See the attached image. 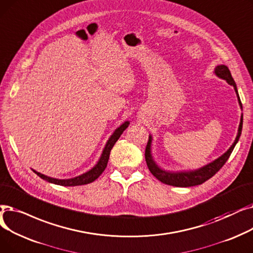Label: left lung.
I'll return each mask as SVG.
<instances>
[{"mask_svg":"<svg viewBox=\"0 0 253 253\" xmlns=\"http://www.w3.org/2000/svg\"><path fill=\"white\" fill-rule=\"evenodd\" d=\"M215 75L225 80L230 85L234 86L235 91L237 93L238 97V101H239V105L240 107L242 108V103L241 100H240L239 93H238V89H237V85L236 83L232 77V74L228 68L224 65H220L217 66L214 70ZM242 126H243V115L241 116V120H240V125H239V128H238V134L237 137L235 139V142L233 143V145L227 149L226 152H224L221 156H219L218 159H216L215 161H213L212 163L204 166L198 170H194V171H180V172H169V171H165L163 169L155 164V162L153 161L152 154H151V143H152V137L149 136V140L147 143V146L145 149V160H146V164L149 171L151 172V174L158 178L161 182L168 184V185H172V186H178V187H189V186H195V185H200L202 183H204L205 181H207L208 179H210L212 176H214L216 173H217L222 166L225 164V162L230 158L231 153L233 152L236 144L239 141L240 136H241V131H242Z\"/></svg>","mask_w":253,"mask_h":253,"instance_id":"8db88e82","label":"left lung"}]
</instances>
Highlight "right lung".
Masks as SVG:
<instances>
[{"instance_id": "1", "label": "right lung", "mask_w": 253, "mask_h": 253, "mask_svg": "<svg viewBox=\"0 0 253 253\" xmlns=\"http://www.w3.org/2000/svg\"><path fill=\"white\" fill-rule=\"evenodd\" d=\"M129 123L126 122L124 123L119 127H117L114 133L111 135V137L109 138V140L107 141L106 145L103 149V152L101 154V158L98 161L97 165H95L92 169H90L89 171H87L86 173L81 174L77 177L74 178H70V179H56V178H52V177H48L45 176L37 171L33 170L36 174H37L40 178L46 180V181L53 183V184H57V185H63V186H77V185H84V184H88L93 182L95 179H97L106 169L108 161H109V156H110V151L113 148L114 144L116 143V141L119 139V137L122 136V134L124 133V130L128 126Z\"/></svg>"}]
</instances>
